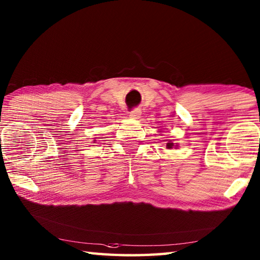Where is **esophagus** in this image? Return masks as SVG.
<instances>
[{"label":"esophagus","mask_w":260,"mask_h":260,"mask_svg":"<svg viewBox=\"0 0 260 260\" xmlns=\"http://www.w3.org/2000/svg\"><path fill=\"white\" fill-rule=\"evenodd\" d=\"M140 115H141V110L137 109V108L131 110V112H129V117L131 118H139Z\"/></svg>","instance_id":"esophagus-1"}]
</instances>
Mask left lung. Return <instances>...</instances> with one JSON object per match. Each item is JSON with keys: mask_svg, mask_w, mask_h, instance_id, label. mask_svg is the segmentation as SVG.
I'll list each match as a JSON object with an SVG mask.
<instances>
[{"mask_svg": "<svg viewBox=\"0 0 260 260\" xmlns=\"http://www.w3.org/2000/svg\"><path fill=\"white\" fill-rule=\"evenodd\" d=\"M169 148H172L173 147V143H168V145H167Z\"/></svg>", "mask_w": 260, "mask_h": 260, "instance_id": "8db88e82", "label": "left lung"}]
</instances>
